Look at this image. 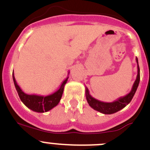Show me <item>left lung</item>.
<instances>
[{
	"label": "left lung",
	"instance_id": "obj_1",
	"mask_svg": "<svg viewBox=\"0 0 150 150\" xmlns=\"http://www.w3.org/2000/svg\"><path fill=\"white\" fill-rule=\"evenodd\" d=\"M136 62L138 64V74H137V77H136L135 81H134L132 88L131 91L128 94H126L124 97L118 98L117 100H115L114 102L105 103L94 98L89 94V91L88 88L86 87V100H87L89 105L92 108H94V110L100 112V113L105 114V115H111V114H114L118 111H120L128 105L134 97L140 82V68L139 65H138V58H136Z\"/></svg>",
	"mask_w": 150,
	"mask_h": 150
}]
</instances>
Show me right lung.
Listing matches in <instances>:
<instances>
[{
	"mask_svg": "<svg viewBox=\"0 0 150 150\" xmlns=\"http://www.w3.org/2000/svg\"><path fill=\"white\" fill-rule=\"evenodd\" d=\"M68 74H69V72H68ZM12 78H13L15 87H16V91H17L22 103L27 108L31 109L33 112L44 113V112L50 111V110H51L52 108L58 105L62 98V96L64 85L66 84V82L68 81V76L63 81L61 86H60L58 90L54 92L53 94L47 96L26 94L17 84L16 79H15L14 73H12Z\"/></svg>",
	"mask_w": 150,
	"mask_h": 150,
	"instance_id": "add662e5",
	"label": "right lung"
}]
</instances>
